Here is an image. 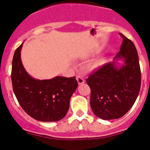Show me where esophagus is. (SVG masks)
Masks as SVG:
<instances>
[{
  "label": "esophagus",
  "mask_w": 150,
  "mask_h": 150,
  "mask_svg": "<svg viewBox=\"0 0 150 150\" xmlns=\"http://www.w3.org/2000/svg\"><path fill=\"white\" fill-rule=\"evenodd\" d=\"M76 79H77V82H78L79 85H82V84H83L84 82H85V80H84V78L82 77L77 76L76 77Z\"/></svg>",
  "instance_id": "esophagus-1"
}]
</instances>
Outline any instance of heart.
Returning a JSON list of instances; mask_svg holds the SVG:
<instances>
[{
	"mask_svg": "<svg viewBox=\"0 0 150 150\" xmlns=\"http://www.w3.org/2000/svg\"><path fill=\"white\" fill-rule=\"evenodd\" d=\"M101 64V60L99 59V60H97V61H96L95 62H94V63H93L92 67H93V68H97V67L99 66V65H100Z\"/></svg>",
	"mask_w": 150,
	"mask_h": 150,
	"instance_id": "b5f03b06",
	"label": "heart"
}]
</instances>
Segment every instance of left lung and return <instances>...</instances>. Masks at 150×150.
I'll return each instance as SVG.
<instances>
[{"label": "left lung", "instance_id": "8db88e82", "mask_svg": "<svg viewBox=\"0 0 150 150\" xmlns=\"http://www.w3.org/2000/svg\"><path fill=\"white\" fill-rule=\"evenodd\" d=\"M123 42L113 61L103 65L87 79L91 89L93 113L103 120L119 118L131 108L140 92L141 72L133 42L120 34ZM118 60H123L120 66Z\"/></svg>", "mask_w": 150, "mask_h": 150}]
</instances>
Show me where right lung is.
Masks as SVG:
<instances>
[{
  "instance_id": "1",
  "label": "right lung",
  "mask_w": 150,
  "mask_h": 150,
  "mask_svg": "<svg viewBox=\"0 0 150 150\" xmlns=\"http://www.w3.org/2000/svg\"><path fill=\"white\" fill-rule=\"evenodd\" d=\"M22 44L15 50L12 63L11 79L15 95L29 116L43 122L58 121L70 106V99L77 87L75 77L56 76L37 80L30 75L22 65Z\"/></svg>"
}]
</instances>
